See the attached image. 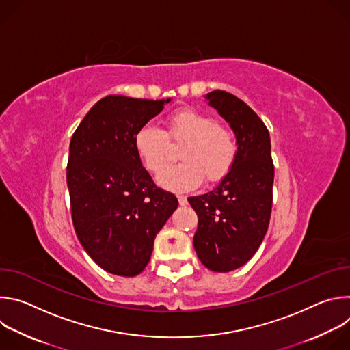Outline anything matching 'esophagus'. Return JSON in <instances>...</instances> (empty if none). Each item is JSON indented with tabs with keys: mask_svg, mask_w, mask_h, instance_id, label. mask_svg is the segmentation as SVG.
Here are the masks:
<instances>
[{
	"mask_svg": "<svg viewBox=\"0 0 350 350\" xmlns=\"http://www.w3.org/2000/svg\"><path fill=\"white\" fill-rule=\"evenodd\" d=\"M177 199H178V204H180L181 206H185V205L188 204V201H187V196H184V195H178V196H177Z\"/></svg>",
	"mask_w": 350,
	"mask_h": 350,
	"instance_id": "obj_1",
	"label": "esophagus"
}]
</instances>
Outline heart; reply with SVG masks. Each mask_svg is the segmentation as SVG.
<instances>
[{"label":"heart","mask_w":350,"mask_h":350,"mask_svg":"<svg viewBox=\"0 0 350 350\" xmlns=\"http://www.w3.org/2000/svg\"><path fill=\"white\" fill-rule=\"evenodd\" d=\"M166 130L152 124L139 127L134 134V149L152 173L161 172L169 158V141L184 142L180 149L183 162L166 167L158 176V184L169 191L181 192L206 183L223 180L234 166L237 142L223 124L195 109H180L166 118Z\"/></svg>","instance_id":"heart-1"}]
</instances>
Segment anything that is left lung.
<instances>
[{
  "instance_id": "8db88e82",
  "label": "left lung",
  "mask_w": 350,
  "mask_h": 350,
  "mask_svg": "<svg viewBox=\"0 0 350 350\" xmlns=\"http://www.w3.org/2000/svg\"><path fill=\"white\" fill-rule=\"evenodd\" d=\"M205 98L232 129L238 148L234 166L220 184L188 198L198 215L193 247L205 267L227 273L251 259L267 232L274 181L271 142L262 119L242 99L221 90Z\"/></svg>"
}]
</instances>
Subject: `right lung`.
<instances>
[{
    "mask_svg": "<svg viewBox=\"0 0 350 350\" xmlns=\"http://www.w3.org/2000/svg\"><path fill=\"white\" fill-rule=\"evenodd\" d=\"M167 103L170 98L108 95L70 139L66 180L75 231L90 258L111 274H139L157 234L178 206L142 167L133 142L135 131Z\"/></svg>",
    "mask_w": 350,
    "mask_h": 350,
    "instance_id": "add662e5",
    "label": "right lung"
}]
</instances>
